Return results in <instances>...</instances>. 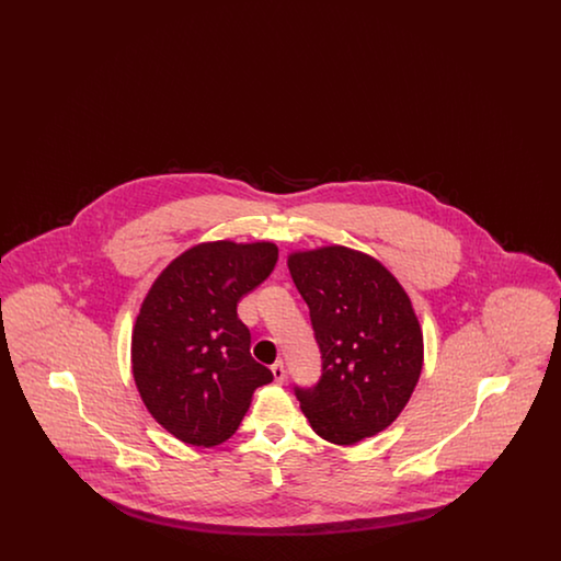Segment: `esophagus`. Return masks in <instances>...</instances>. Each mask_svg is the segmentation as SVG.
Wrapping results in <instances>:
<instances>
[{"mask_svg": "<svg viewBox=\"0 0 561 561\" xmlns=\"http://www.w3.org/2000/svg\"><path fill=\"white\" fill-rule=\"evenodd\" d=\"M271 373H273L277 382H284V380H286V366H284V362H282V359H279V362H275V364L271 366Z\"/></svg>", "mask_w": 561, "mask_h": 561, "instance_id": "34e87169", "label": "esophagus"}]
</instances>
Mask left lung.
Instances as JSON below:
<instances>
[{
    "instance_id": "left-lung-1",
    "label": "left lung",
    "mask_w": 561,
    "mask_h": 561,
    "mask_svg": "<svg viewBox=\"0 0 561 561\" xmlns=\"http://www.w3.org/2000/svg\"><path fill=\"white\" fill-rule=\"evenodd\" d=\"M294 284L309 307L321 353L313 387L294 385L313 431L339 446L389 427L423 368V334L398 279L343 245L296 252Z\"/></svg>"
}]
</instances>
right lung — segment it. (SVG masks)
<instances>
[{
	"label": "right lung",
	"mask_w": 561,
	"mask_h": 561,
	"mask_svg": "<svg viewBox=\"0 0 561 561\" xmlns=\"http://www.w3.org/2000/svg\"><path fill=\"white\" fill-rule=\"evenodd\" d=\"M277 263L268 241L202 243L163 268L136 318L133 373L161 427L191 446H218L240 427L273 373L250 355L243 294Z\"/></svg>",
	"instance_id": "obj_1"
}]
</instances>
